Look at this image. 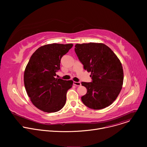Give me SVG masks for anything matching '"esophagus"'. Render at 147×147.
<instances>
[{
    "label": "esophagus",
    "instance_id": "1",
    "mask_svg": "<svg viewBox=\"0 0 147 147\" xmlns=\"http://www.w3.org/2000/svg\"><path fill=\"white\" fill-rule=\"evenodd\" d=\"M73 84L76 86H81V82H76L74 81L73 82Z\"/></svg>",
    "mask_w": 147,
    "mask_h": 147
}]
</instances>
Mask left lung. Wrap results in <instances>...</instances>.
Segmentation results:
<instances>
[{
    "mask_svg": "<svg viewBox=\"0 0 147 147\" xmlns=\"http://www.w3.org/2000/svg\"><path fill=\"white\" fill-rule=\"evenodd\" d=\"M75 52L84 65L91 72L92 82H82L87 94L81 100L89 108L98 110L109 107L116 100L122 88L123 70L115 53L102 43L76 44Z\"/></svg>",
    "mask_w": 147,
    "mask_h": 147,
    "instance_id": "obj_1",
    "label": "left lung"
}]
</instances>
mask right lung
I'll return each mask as SVG.
<instances>
[{"label": "right lung", "mask_w": 147, "mask_h": 147, "mask_svg": "<svg viewBox=\"0 0 147 147\" xmlns=\"http://www.w3.org/2000/svg\"><path fill=\"white\" fill-rule=\"evenodd\" d=\"M72 44H52L39 47L31 56L24 74L28 96L34 105L42 111L56 112L66 101V94L72 80L55 78L60 70L62 56L73 47Z\"/></svg>", "instance_id": "obj_1"}]
</instances>
